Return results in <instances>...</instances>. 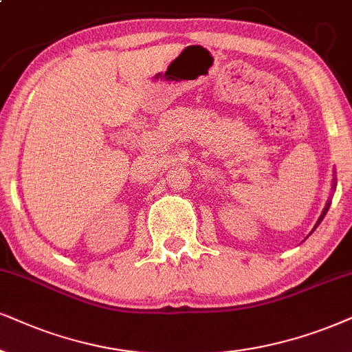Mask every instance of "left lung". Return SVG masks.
I'll return each mask as SVG.
<instances>
[{
  "instance_id": "obj_1",
  "label": "left lung",
  "mask_w": 352,
  "mask_h": 352,
  "mask_svg": "<svg viewBox=\"0 0 352 352\" xmlns=\"http://www.w3.org/2000/svg\"><path fill=\"white\" fill-rule=\"evenodd\" d=\"M335 188H336V175H335V177H333V186H331V195H330V198H328V201H327V204H324V208H323L322 214H320V217H318V221H317V224H315V226H314L312 232H314V230H315V229H317V228H318V226H320V222H322V221H323V217H324V216H327L328 209H330V204H331V197H333V193H335ZM312 232H310V234H312Z\"/></svg>"
}]
</instances>
